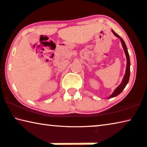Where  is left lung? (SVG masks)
<instances>
[{"mask_svg": "<svg viewBox=\"0 0 147 147\" xmlns=\"http://www.w3.org/2000/svg\"><path fill=\"white\" fill-rule=\"evenodd\" d=\"M112 33H114V35L115 36H116L117 37L119 38V39H120V40H121V45H122L124 53H125V55L126 56V59H127V65H126L125 73V75H124V76H123L122 81H121V83L119 84V86L114 90V92L112 93V94H110V95L108 97V98H114V97L118 96V94H120L121 92H122L123 90L125 89V86L128 83L129 80V76H130V59H129V55L127 47H126V45L125 43V42H124V40L121 39V38L119 37V36L116 33H115L114 30H112Z\"/></svg>", "mask_w": 147, "mask_h": 147, "instance_id": "left-lung-1", "label": "left lung"}]
</instances>
